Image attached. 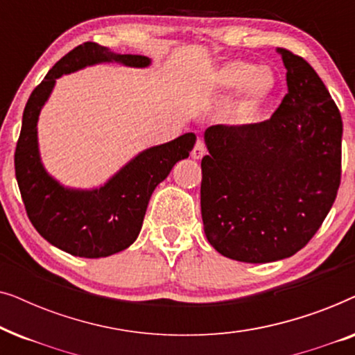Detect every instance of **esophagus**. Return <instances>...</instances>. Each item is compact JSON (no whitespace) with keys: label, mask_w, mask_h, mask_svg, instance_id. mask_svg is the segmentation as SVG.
<instances>
[{"label":"esophagus","mask_w":355,"mask_h":355,"mask_svg":"<svg viewBox=\"0 0 355 355\" xmlns=\"http://www.w3.org/2000/svg\"><path fill=\"white\" fill-rule=\"evenodd\" d=\"M205 153H207V147H205V144H203V140H197L196 147H193V150H192V158L200 159Z\"/></svg>","instance_id":"34e87169"}]
</instances>
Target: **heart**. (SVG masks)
I'll return each mask as SVG.
<instances>
[{
    "instance_id": "1",
    "label": "heart",
    "mask_w": 355,
    "mask_h": 355,
    "mask_svg": "<svg viewBox=\"0 0 355 355\" xmlns=\"http://www.w3.org/2000/svg\"><path fill=\"white\" fill-rule=\"evenodd\" d=\"M218 85L226 92H239L241 96L231 111L236 123H249L259 113L275 87L273 76L245 61H231L218 72Z\"/></svg>"
}]
</instances>
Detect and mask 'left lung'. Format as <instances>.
Masks as SVG:
<instances>
[{
  "label": "left lung",
  "mask_w": 355,
  "mask_h": 355,
  "mask_svg": "<svg viewBox=\"0 0 355 355\" xmlns=\"http://www.w3.org/2000/svg\"><path fill=\"white\" fill-rule=\"evenodd\" d=\"M278 53L288 94L271 118L205 130L203 231L221 255L245 263L288 259L307 245L341 184V113L304 58Z\"/></svg>",
  "instance_id": "1"
}]
</instances>
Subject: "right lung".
<instances>
[{
    "mask_svg": "<svg viewBox=\"0 0 355 355\" xmlns=\"http://www.w3.org/2000/svg\"><path fill=\"white\" fill-rule=\"evenodd\" d=\"M98 62L147 67L140 55H118L87 42L62 56L35 87L24 108L14 168L28 220L51 245L84 259H100L128 249L137 239L155 187L168 178L179 159L189 157L196 134L187 132L168 144L140 152L108 182L92 191L61 186L43 168L38 152L37 123L58 77Z\"/></svg>",
    "mask_w": 355,
    "mask_h": 355,
    "instance_id": "right-lung-1",
    "label": "right lung"
}]
</instances>
